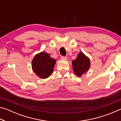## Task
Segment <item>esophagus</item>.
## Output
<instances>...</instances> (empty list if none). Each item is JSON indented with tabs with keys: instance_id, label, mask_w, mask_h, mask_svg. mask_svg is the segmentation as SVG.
Here are the masks:
<instances>
[{
	"instance_id": "1",
	"label": "esophagus",
	"mask_w": 121,
	"mask_h": 121,
	"mask_svg": "<svg viewBox=\"0 0 121 121\" xmlns=\"http://www.w3.org/2000/svg\"><path fill=\"white\" fill-rule=\"evenodd\" d=\"M60 58H61V59H62V60H67V56H61Z\"/></svg>"
}]
</instances>
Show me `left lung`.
I'll use <instances>...</instances> for the list:
<instances>
[{
	"label": "left lung",
	"instance_id": "obj_1",
	"mask_svg": "<svg viewBox=\"0 0 121 121\" xmlns=\"http://www.w3.org/2000/svg\"><path fill=\"white\" fill-rule=\"evenodd\" d=\"M73 69L76 76L81 77L89 70L91 66L90 59L82 52L77 54V58L72 61Z\"/></svg>",
	"mask_w": 121,
	"mask_h": 121
}]
</instances>
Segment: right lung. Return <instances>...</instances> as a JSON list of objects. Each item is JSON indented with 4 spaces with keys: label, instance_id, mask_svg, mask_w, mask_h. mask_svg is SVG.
I'll return each mask as SVG.
<instances>
[{
    "label": "right lung",
    "instance_id": "obj_1",
    "mask_svg": "<svg viewBox=\"0 0 121 121\" xmlns=\"http://www.w3.org/2000/svg\"><path fill=\"white\" fill-rule=\"evenodd\" d=\"M56 60L45 52L36 54L32 60V69L40 78L46 79L52 74Z\"/></svg>",
    "mask_w": 121,
    "mask_h": 121
}]
</instances>
